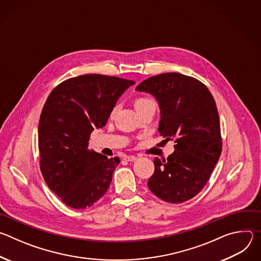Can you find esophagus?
Here are the masks:
<instances>
[{"label": "esophagus", "instance_id": "1", "mask_svg": "<svg viewBox=\"0 0 261 261\" xmlns=\"http://www.w3.org/2000/svg\"><path fill=\"white\" fill-rule=\"evenodd\" d=\"M125 160L128 161V162H133V161L137 160V157H135V156H127V157L125 158Z\"/></svg>", "mask_w": 261, "mask_h": 261}]
</instances>
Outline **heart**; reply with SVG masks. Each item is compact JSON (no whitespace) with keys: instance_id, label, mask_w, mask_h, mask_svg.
Segmentation results:
<instances>
[{"instance_id":"heart-1","label":"heart","mask_w":261,"mask_h":261,"mask_svg":"<svg viewBox=\"0 0 261 261\" xmlns=\"http://www.w3.org/2000/svg\"><path fill=\"white\" fill-rule=\"evenodd\" d=\"M151 102H154V101L151 100V99H148V98H137V99L135 100V102H134V106H135V108L137 109V108H139V107H141V106H143V105H145V104H147V103H151ZM116 110H117V107H114L113 110H111V113H110V116H111V117H113V116L115 115Z\"/></svg>"}]
</instances>
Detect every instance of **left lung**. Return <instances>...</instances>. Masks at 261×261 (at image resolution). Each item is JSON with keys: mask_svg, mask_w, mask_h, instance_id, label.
<instances>
[{"mask_svg": "<svg viewBox=\"0 0 261 261\" xmlns=\"http://www.w3.org/2000/svg\"><path fill=\"white\" fill-rule=\"evenodd\" d=\"M136 91L156 98L161 110L158 131L175 143L167 159L155 158L148 188L164 201H187L204 187L222 152L216 102L202 83L175 72L147 79Z\"/></svg>", "mask_w": 261, "mask_h": 261, "instance_id": "left-lung-1", "label": "left lung"}]
</instances>
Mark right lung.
Listing matches in <instances>:
<instances>
[{
	"label": "right lung",
	"mask_w": 261,
	"mask_h": 261,
	"mask_svg": "<svg viewBox=\"0 0 261 261\" xmlns=\"http://www.w3.org/2000/svg\"><path fill=\"white\" fill-rule=\"evenodd\" d=\"M135 82L101 74L69 79L49 94L38 125L40 169L48 188L72 208H86L109 188L120 163L89 150L121 95Z\"/></svg>",
	"instance_id": "right-lung-1"
}]
</instances>
